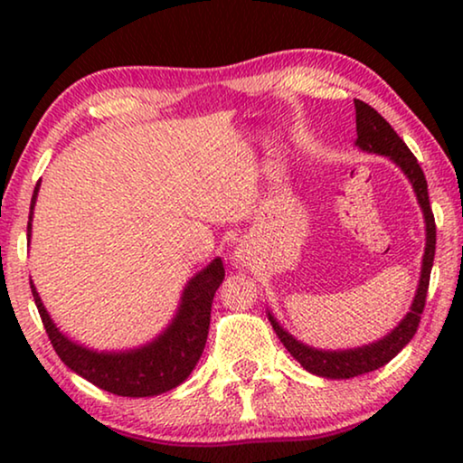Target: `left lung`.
<instances>
[{"instance_id": "left-lung-1", "label": "left lung", "mask_w": 463, "mask_h": 463, "mask_svg": "<svg viewBox=\"0 0 463 463\" xmlns=\"http://www.w3.org/2000/svg\"><path fill=\"white\" fill-rule=\"evenodd\" d=\"M354 107H356V145L364 151H373V154L390 156L398 166L404 170V175L409 176V181L413 183V189L417 194V200L423 208V217H426V255H423V268L420 278V288H417L415 301L411 306V312L404 316V320L398 325L390 335H385L377 344L356 347V350H345V352H322L307 347L297 341L293 335H288L284 328L274 320V316L269 314V322L274 326L278 339L282 341L284 347L290 352L297 363L303 369L314 373V375L328 377V379H350L356 375H364L379 369V366L388 364L404 345L413 339L420 326L423 307H426V297L430 287V271H432L434 263V250H436V223H434V213L430 206L428 198V183L426 175L401 137L396 135V130L385 122L382 113H377L371 105H366L364 100L354 99Z\"/></svg>"}]
</instances>
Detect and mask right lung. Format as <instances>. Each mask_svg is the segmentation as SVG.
<instances>
[{
	"mask_svg": "<svg viewBox=\"0 0 463 463\" xmlns=\"http://www.w3.org/2000/svg\"><path fill=\"white\" fill-rule=\"evenodd\" d=\"M37 189H40V183L35 185L33 198H31V211H33ZM27 236H31V217L27 223ZM223 263H221V259H214L206 269H202L187 284L179 314L164 335L141 350L119 354H99L71 344L50 320L33 284H31V293H33L37 312L42 316L50 344L69 369L88 379L97 388L111 392V394L141 398L176 388L185 382L194 366L198 364L206 345L208 326H211L213 297L217 293L219 284L223 282Z\"/></svg>",
	"mask_w": 463,
	"mask_h": 463,
	"instance_id": "1",
	"label": "right lung"
}]
</instances>
